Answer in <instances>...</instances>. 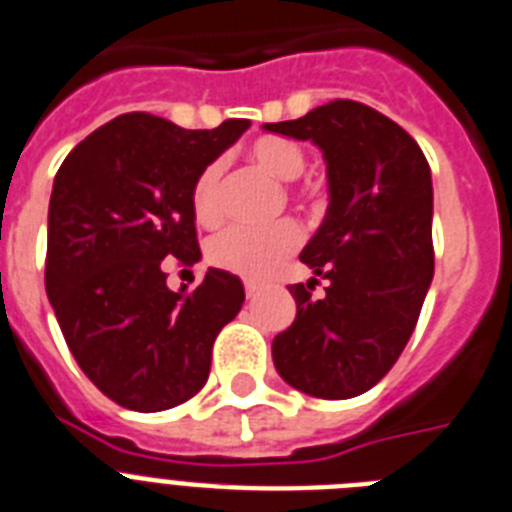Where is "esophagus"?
I'll return each mask as SVG.
<instances>
[{
    "instance_id": "esophagus-1",
    "label": "esophagus",
    "mask_w": 512,
    "mask_h": 512,
    "mask_svg": "<svg viewBox=\"0 0 512 512\" xmlns=\"http://www.w3.org/2000/svg\"><path fill=\"white\" fill-rule=\"evenodd\" d=\"M259 293H261V287L256 285V282H246V295H248V298H251V301H253V298H256V295H259Z\"/></svg>"
}]
</instances>
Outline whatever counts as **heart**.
Here are the masks:
<instances>
[{
	"mask_svg": "<svg viewBox=\"0 0 512 512\" xmlns=\"http://www.w3.org/2000/svg\"><path fill=\"white\" fill-rule=\"evenodd\" d=\"M251 159L261 170L269 172L277 180H298L306 170V154L298 143L280 138V135H264L251 143L248 149ZM219 164H209L196 177L190 190V206L201 225L211 227L222 219V201H219ZM303 232L293 219H277L272 225L248 227L235 225L219 232L211 240L209 259L211 264L225 272L240 274L246 280H266L277 272V266L301 246Z\"/></svg>",
	"mask_w": 512,
	"mask_h": 512,
	"instance_id": "obj_1",
	"label": "heart"
}]
</instances>
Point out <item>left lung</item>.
Returning <instances> with one entry per match:
<instances>
[{
  "label": "left lung",
  "mask_w": 512,
  "mask_h": 512,
  "mask_svg": "<svg viewBox=\"0 0 512 512\" xmlns=\"http://www.w3.org/2000/svg\"><path fill=\"white\" fill-rule=\"evenodd\" d=\"M264 130L319 146L329 185L327 217L301 251L314 277L290 285L298 314L274 337V366L306 395L356 398L395 366L432 285V170L398 122L358 101Z\"/></svg>",
  "instance_id": "1"
}]
</instances>
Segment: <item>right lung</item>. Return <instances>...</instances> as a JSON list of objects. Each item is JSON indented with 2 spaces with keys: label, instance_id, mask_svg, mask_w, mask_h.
<instances>
[{
  "label": "right lung",
  "instance_id": "add662e5",
  "mask_svg": "<svg viewBox=\"0 0 512 512\" xmlns=\"http://www.w3.org/2000/svg\"><path fill=\"white\" fill-rule=\"evenodd\" d=\"M248 125L183 130L154 114H120L54 177L46 295L83 374L122 408L156 413L193 398L209 379L219 329L246 301L243 282L222 269L175 293L164 259H201L190 190Z\"/></svg>",
  "mask_w": 512,
  "mask_h": 512
}]
</instances>
